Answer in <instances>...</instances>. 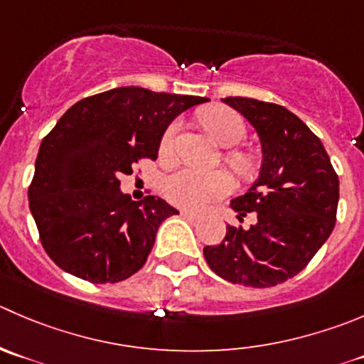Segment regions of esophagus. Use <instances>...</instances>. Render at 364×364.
Instances as JSON below:
<instances>
[{
  "label": "esophagus",
  "mask_w": 364,
  "mask_h": 364,
  "mask_svg": "<svg viewBox=\"0 0 364 364\" xmlns=\"http://www.w3.org/2000/svg\"><path fill=\"white\" fill-rule=\"evenodd\" d=\"M181 217L188 218V220H199L200 215L197 211H190V210H181Z\"/></svg>",
  "instance_id": "34e87169"
}]
</instances>
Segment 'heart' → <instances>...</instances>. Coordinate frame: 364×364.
<instances>
[{
	"label": "heart",
	"mask_w": 364,
	"mask_h": 364,
	"mask_svg": "<svg viewBox=\"0 0 364 364\" xmlns=\"http://www.w3.org/2000/svg\"><path fill=\"white\" fill-rule=\"evenodd\" d=\"M199 122L217 144L222 147H232L245 136V122L235 110L225 107H208L199 114ZM178 124H171L161 136L160 151L167 154L174 142ZM228 164L238 174L247 176L252 172V161L242 153H228ZM232 188L231 176L225 172H199L193 168H179L168 174L164 181V193L172 204L181 208L199 210L220 197L228 196Z\"/></svg>",
	"instance_id": "1"
}]
</instances>
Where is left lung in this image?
Wrapping results in <instances>:
<instances>
[{
  "label": "left lung",
  "mask_w": 364,
  "mask_h": 364,
  "mask_svg": "<svg viewBox=\"0 0 364 364\" xmlns=\"http://www.w3.org/2000/svg\"><path fill=\"white\" fill-rule=\"evenodd\" d=\"M256 129L261 142L259 178L249 192L231 200L249 229L228 225L218 245L204 257L222 279L268 288L297 276L326 243L336 224L340 179L318 136L295 114L276 103L225 97Z\"/></svg>",
  "instance_id": "left-lung-1"
}]
</instances>
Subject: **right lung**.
<instances>
[{"label": "right lung", "mask_w": 364, "mask_h": 364, "mask_svg": "<svg viewBox=\"0 0 364 364\" xmlns=\"http://www.w3.org/2000/svg\"><path fill=\"white\" fill-rule=\"evenodd\" d=\"M206 101L119 87L60 117L41 144L28 200L42 247L62 270L105 284L144 267L160 224L179 211L154 196L135 203L119 178L142 158L156 160L168 124Z\"/></svg>", "instance_id": "right-lung-1"}]
</instances>
